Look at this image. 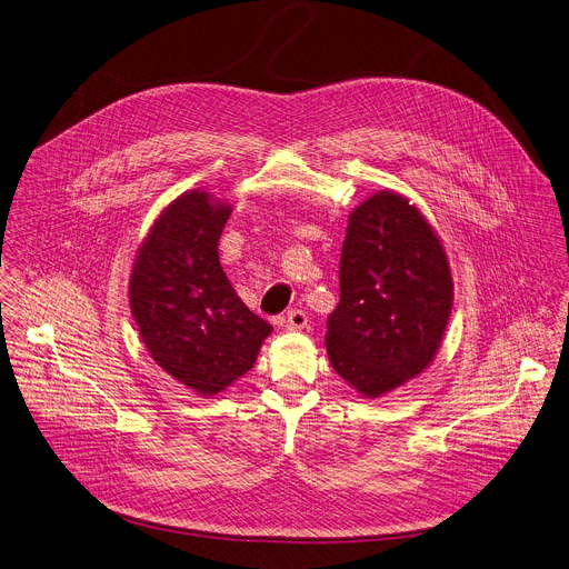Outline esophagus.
<instances>
[{
	"mask_svg": "<svg viewBox=\"0 0 569 569\" xmlns=\"http://www.w3.org/2000/svg\"><path fill=\"white\" fill-rule=\"evenodd\" d=\"M278 325L287 331H300L307 327V313L302 309H291L278 320Z\"/></svg>",
	"mask_w": 569,
	"mask_h": 569,
	"instance_id": "1",
	"label": "esophagus"
}]
</instances>
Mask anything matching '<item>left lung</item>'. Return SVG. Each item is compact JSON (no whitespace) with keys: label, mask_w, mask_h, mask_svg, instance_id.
<instances>
[{"label":"left lung","mask_w":569,"mask_h":569,"mask_svg":"<svg viewBox=\"0 0 569 569\" xmlns=\"http://www.w3.org/2000/svg\"><path fill=\"white\" fill-rule=\"evenodd\" d=\"M453 305L440 236L416 204L376 191L349 216L340 253V302L325 345L336 373L362 398H380L436 358Z\"/></svg>","instance_id":"1"}]
</instances>
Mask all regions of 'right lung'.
Returning a JSON list of instances; mask_svg holds the SVG:
<instances>
[{
    "label": "right lung",
    "mask_w": 569,
    "mask_h": 569,
    "mask_svg": "<svg viewBox=\"0 0 569 569\" xmlns=\"http://www.w3.org/2000/svg\"><path fill=\"white\" fill-rule=\"evenodd\" d=\"M231 211L211 191H184L151 224L129 278V307L149 356L204 398L242 378L273 331L222 271L218 240Z\"/></svg>",
    "instance_id": "add662e5"
}]
</instances>
